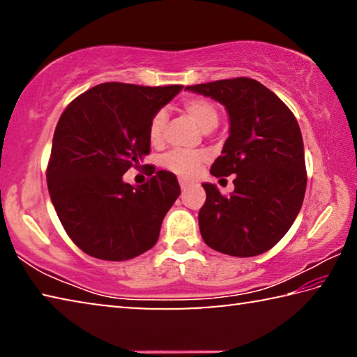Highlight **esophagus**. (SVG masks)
<instances>
[{
	"mask_svg": "<svg viewBox=\"0 0 357 357\" xmlns=\"http://www.w3.org/2000/svg\"><path fill=\"white\" fill-rule=\"evenodd\" d=\"M179 185H181V190H187V189H189V187L192 185V183H189V181H187V179H184V178H181L179 179Z\"/></svg>",
	"mask_w": 357,
	"mask_h": 357,
	"instance_id": "obj_1",
	"label": "esophagus"
}]
</instances>
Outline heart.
Listing matches in <instances>:
<instances>
[{
	"mask_svg": "<svg viewBox=\"0 0 357 357\" xmlns=\"http://www.w3.org/2000/svg\"><path fill=\"white\" fill-rule=\"evenodd\" d=\"M183 112L189 116L198 128L204 132L213 130L219 123V110L208 99L193 98L187 99L183 104ZM167 124V113L164 110L153 114L149 121L148 137L151 144H160L164 140V130ZM208 160V153L204 151H181L174 149L167 153L160 159V165L165 170L172 172L183 178H195L200 167Z\"/></svg>",
	"mask_w": 357,
	"mask_h": 357,
	"instance_id": "obj_1",
	"label": "heart"
}]
</instances>
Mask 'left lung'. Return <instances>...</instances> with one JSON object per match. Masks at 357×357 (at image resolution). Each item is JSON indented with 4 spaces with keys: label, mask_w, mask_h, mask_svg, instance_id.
<instances>
[{
    "label": "left lung",
    "mask_w": 357,
    "mask_h": 357,
    "mask_svg": "<svg viewBox=\"0 0 357 357\" xmlns=\"http://www.w3.org/2000/svg\"><path fill=\"white\" fill-rule=\"evenodd\" d=\"M225 107L229 135L211 167L215 178L234 174V190L222 195L203 183L206 202L198 214L204 243L231 257H255L285 236L305 195L304 142L298 121L277 96L253 78L187 86Z\"/></svg>",
    "instance_id": "8db88e82"
}]
</instances>
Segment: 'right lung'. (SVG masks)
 I'll return each instance as SVG.
<instances>
[{"label":"right lung","mask_w":357,"mask_h":357,"mask_svg":"<svg viewBox=\"0 0 357 357\" xmlns=\"http://www.w3.org/2000/svg\"><path fill=\"white\" fill-rule=\"evenodd\" d=\"M181 89L100 83L63 112L47 185L66 233L88 255L124 261L159 239L162 220L181 193L176 176L154 167L143 185L123 176L149 154V121Z\"/></svg>","instance_id":"add662e5"}]
</instances>
